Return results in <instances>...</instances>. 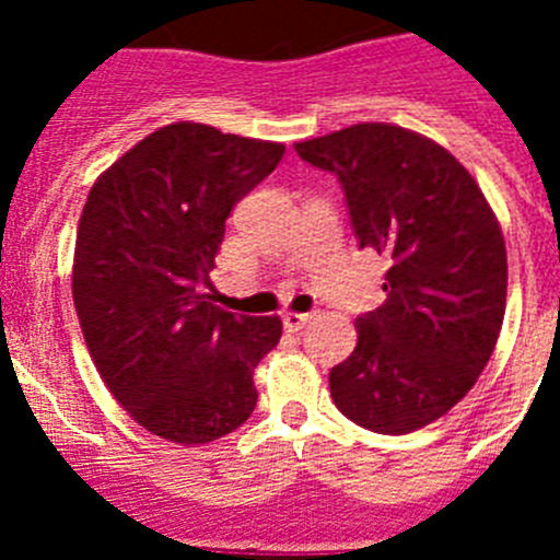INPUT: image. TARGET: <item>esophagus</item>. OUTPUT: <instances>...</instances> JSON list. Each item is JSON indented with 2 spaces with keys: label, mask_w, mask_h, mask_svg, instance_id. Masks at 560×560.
Returning <instances> with one entry per match:
<instances>
[{
  "label": "esophagus",
  "mask_w": 560,
  "mask_h": 560,
  "mask_svg": "<svg viewBox=\"0 0 560 560\" xmlns=\"http://www.w3.org/2000/svg\"><path fill=\"white\" fill-rule=\"evenodd\" d=\"M308 323H311V314H296V311H285L283 314V325H285V330H291V334L300 328H305Z\"/></svg>",
  "instance_id": "34e87169"
}]
</instances>
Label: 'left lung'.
I'll list each match as a JSON object with an SVG mask.
<instances>
[{
  "instance_id": "1",
  "label": "left lung",
  "mask_w": 560,
  "mask_h": 560,
  "mask_svg": "<svg viewBox=\"0 0 560 560\" xmlns=\"http://www.w3.org/2000/svg\"><path fill=\"white\" fill-rule=\"evenodd\" d=\"M294 148L336 173L359 246L389 260L387 300L355 319L359 341L330 370V398L370 432L429 427L468 395L497 348L502 226L471 173L423 133L359 122Z\"/></svg>"
}]
</instances>
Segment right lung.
I'll use <instances>...</instances> for the list:
<instances>
[{"label": "right lung", "mask_w": 560, "mask_h": 560, "mask_svg": "<svg viewBox=\"0 0 560 560\" xmlns=\"http://www.w3.org/2000/svg\"><path fill=\"white\" fill-rule=\"evenodd\" d=\"M283 153L280 142L171 122L89 190L72 300L108 393L156 438L199 446L255 412L252 375L283 323L221 311L205 289L232 207Z\"/></svg>", "instance_id": "obj_1"}]
</instances>
